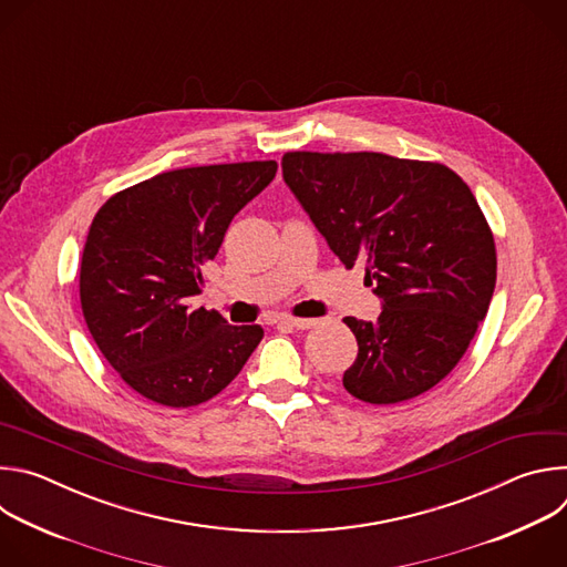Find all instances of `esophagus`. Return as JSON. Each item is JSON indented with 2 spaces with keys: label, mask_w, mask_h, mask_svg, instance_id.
<instances>
[{
  "label": "esophagus",
  "mask_w": 567,
  "mask_h": 567,
  "mask_svg": "<svg viewBox=\"0 0 567 567\" xmlns=\"http://www.w3.org/2000/svg\"><path fill=\"white\" fill-rule=\"evenodd\" d=\"M278 322L285 328H291V330H311L316 326L313 318H293V316H285Z\"/></svg>",
  "instance_id": "obj_1"
}]
</instances>
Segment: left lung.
<instances>
[{
  "label": "left lung",
  "mask_w": 567,
  "mask_h": 567,
  "mask_svg": "<svg viewBox=\"0 0 567 567\" xmlns=\"http://www.w3.org/2000/svg\"><path fill=\"white\" fill-rule=\"evenodd\" d=\"M282 173L330 249L368 265L374 322L346 316L359 357L346 390L374 406L437 385L464 357L496 287V241L471 188L437 161L285 152Z\"/></svg>",
  "instance_id": "1"
}]
</instances>
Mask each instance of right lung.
I'll return each instance as SVG.
<instances>
[{"instance_id":"1","label":"right lung","mask_w":567,"mask_h":567,"mask_svg":"<svg viewBox=\"0 0 567 567\" xmlns=\"http://www.w3.org/2000/svg\"><path fill=\"white\" fill-rule=\"evenodd\" d=\"M276 161L161 173L112 195L80 260V307L92 339L141 396L188 409L219 394L265 337L193 309L204 265L230 219L276 177Z\"/></svg>"}]
</instances>
